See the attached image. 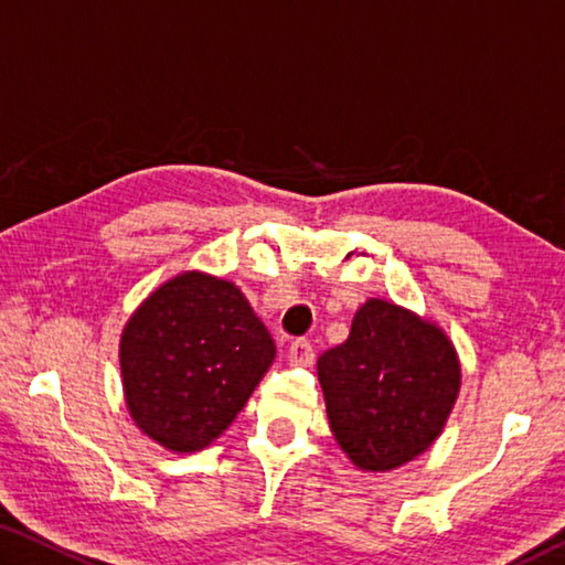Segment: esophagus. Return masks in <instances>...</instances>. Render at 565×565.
I'll list each match as a JSON object with an SVG mask.
<instances>
[{
  "label": "esophagus",
  "instance_id": "1",
  "mask_svg": "<svg viewBox=\"0 0 565 565\" xmlns=\"http://www.w3.org/2000/svg\"><path fill=\"white\" fill-rule=\"evenodd\" d=\"M289 363L291 366H311L313 363V347L306 339H296L289 347Z\"/></svg>",
  "mask_w": 565,
  "mask_h": 565
}]
</instances>
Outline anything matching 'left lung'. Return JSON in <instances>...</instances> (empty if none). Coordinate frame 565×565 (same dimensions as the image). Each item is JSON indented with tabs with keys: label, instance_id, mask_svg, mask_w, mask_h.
Wrapping results in <instances>:
<instances>
[{
	"label": "left lung",
	"instance_id": "8db88e82",
	"mask_svg": "<svg viewBox=\"0 0 565 565\" xmlns=\"http://www.w3.org/2000/svg\"><path fill=\"white\" fill-rule=\"evenodd\" d=\"M333 438L363 471L414 461L444 431L461 388V363L436 323L369 299L349 339L317 363Z\"/></svg>",
	"mask_w": 565,
	"mask_h": 565
}]
</instances>
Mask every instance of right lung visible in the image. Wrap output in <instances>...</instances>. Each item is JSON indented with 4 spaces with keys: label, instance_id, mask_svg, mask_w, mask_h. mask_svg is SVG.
<instances>
[{
    "label": "right lung",
    "instance_id": "add662e5",
    "mask_svg": "<svg viewBox=\"0 0 565 565\" xmlns=\"http://www.w3.org/2000/svg\"><path fill=\"white\" fill-rule=\"evenodd\" d=\"M276 356L271 333L232 281L184 271L151 291L119 341L127 408L169 451L222 436Z\"/></svg>",
    "mask_w": 565,
    "mask_h": 565
}]
</instances>
